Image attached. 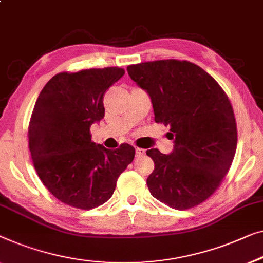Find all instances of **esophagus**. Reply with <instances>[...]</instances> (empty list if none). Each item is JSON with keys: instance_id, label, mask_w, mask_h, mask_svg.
Returning a JSON list of instances; mask_svg holds the SVG:
<instances>
[{"instance_id": "esophagus-1", "label": "esophagus", "mask_w": 263, "mask_h": 263, "mask_svg": "<svg viewBox=\"0 0 263 263\" xmlns=\"http://www.w3.org/2000/svg\"><path fill=\"white\" fill-rule=\"evenodd\" d=\"M135 153H136V157L140 158V157H143L144 153H146V151H144L143 148L136 147V148H135Z\"/></svg>"}]
</instances>
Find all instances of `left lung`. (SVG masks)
<instances>
[{
	"label": "left lung",
	"instance_id": "1",
	"mask_svg": "<svg viewBox=\"0 0 263 263\" xmlns=\"http://www.w3.org/2000/svg\"><path fill=\"white\" fill-rule=\"evenodd\" d=\"M149 95L157 123L170 124L171 154L157 148L147 186L154 198L176 210L195 208L214 195L237 147L234 110L222 87L187 60H155L127 67Z\"/></svg>",
	"mask_w": 263,
	"mask_h": 263
}]
</instances>
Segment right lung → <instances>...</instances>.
<instances>
[{"label":"right lung","instance_id":"obj_1","mask_svg":"<svg viewBox=\"0 0 263 263\" xmlns=\"http://www.w3.org/2000/svg\"><path fill=\"white\" fill-rule=\"evenodd\" d=\"M124 74L121 67L62 72L47 82L28 125L33 165L46 189L62 203L90 210L115 191L135 148L116 151L91 141L90 127L104 117L105 91Z\"/></svg>","mask_w":263,"mask_h":263}]
</instances>
